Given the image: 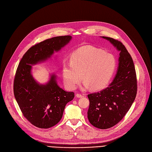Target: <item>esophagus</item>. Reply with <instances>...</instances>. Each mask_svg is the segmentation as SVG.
<instances>
[{
  "mask_svg": "<svg viewBox=\"0 0 152 152\" xmlns=\"http://www.w3.org/2000/svg\"><path fill=\"white\" fill-rule=\"evenodd\" d=\"M76 96L77 97H78V98H80V97H82L83 96V95H82V94H76Z\"/></svg>",
  "mask_w": 152,
  "mask_h": 152,
  "instance_id": "34e87169",
  "label": "esophagus"
}]
</instances>
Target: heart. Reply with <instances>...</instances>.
<instances>
[{
	"instance_id": "1",
	"label": "heart",
	"mask_w": 152,
	"mask_h": 152,
	"mask_svg": "<svg viewBox=\"0 0 152 152\" xmlns=\"http://www.w3.org/2000/svg\"><path fill=\"white\" fill-rule=\"evenodd\" d=\"M116 68V60L111 53L91 46H83L73 52L70 62L65 63L63 77L65 85L74 89L82 78L85 87L99 90L105 87Z\"/></svg>"
}]
</instances>
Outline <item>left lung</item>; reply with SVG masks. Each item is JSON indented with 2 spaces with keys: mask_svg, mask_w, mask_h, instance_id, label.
<instances>
[{
  "mask_svg": "<svg viewBox=\"0 0 152 152\" xmlns=\"http://www.w3.org/2000/svg\"><path fill=\"white\" fill-rule=\"evenodd\" d=\"M102 38L120 51L118 69L109 87L88 94L87 118L94 127L105 129L118 124L129 111L137 94V79L133 59L123 43L112 38Z\"/></svg>",
  "mask_w": 152,
  "mask_h": 152,
  "instance_id": "left-lung-1",
  "label": "left lung"
}]
</instances>
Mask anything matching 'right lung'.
Masks as SVG:
<instances>
[{"instance_id": "1", "label": "right lung", "mask_w": 152, "mask_h": 152, "mask_svg": "<svg viewBox=\"0 0 152 152\" xmlns=\"http://www.w3.org/2000/svg\"><path fill=\"white\" fill-rule=\"evenodd\" d=\"M71 39V36H61L41 41L31 47L19 62L14 80V97L23 116L36 127L47 129L56 125L75 96L58 86L54 74L46 84H39L31 74V65L49 58Z\"/></svg>"}]
</instances>
